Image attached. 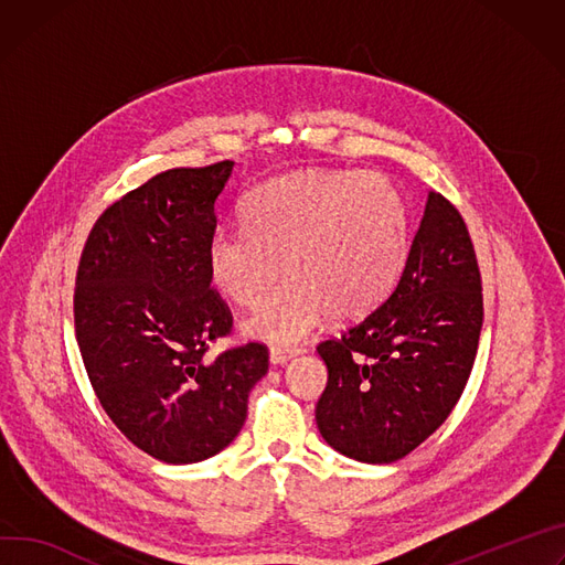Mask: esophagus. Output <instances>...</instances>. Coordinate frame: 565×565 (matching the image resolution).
Listing matches in <instances>:
<instances>
[{
  "label": "esophagus",
  "instance_id": "obj_1",
  "mask_svg": "<svg viewBox=\"0 0 565 565\" xmlns=\"http://www.w3.org/2000/svg\"><path fill=\"white\" fill-rule=\"evenodd\" d=\"M299 349H284V347H273L270 349V363L273 365H286L292 355H297Z\"/></svg>",
  "mask_w": 565,
  "mask_h": 565
}]
</instances>
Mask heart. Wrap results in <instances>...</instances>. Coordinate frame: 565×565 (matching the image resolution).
Returning <instances> with one entry per match:
<instances>
[{
    "instance_id": "b5f03b06",
    "label": "heart",
    "mask_w": 565,
    "mask_h": 565,
    "mask_svg": "<svg viewBox=\"0 0 565 565\" xmlns=\"http://www.w3.org/2000/svg\"><path fill=\"white\" fill-rule=\"evenodd\" d=\"M244 227H218L207 247L212 281L252 309L247 335L290 347L329 313L363 318L387 297L407 259V212L396 186L363 171L306 169L268 180L243 202Z\"/></svg>"
}]
</instances>
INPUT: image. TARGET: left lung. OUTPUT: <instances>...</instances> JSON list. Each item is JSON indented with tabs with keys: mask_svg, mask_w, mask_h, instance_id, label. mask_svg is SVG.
I'll list each match as a JSON object with an SVG mask.
<instances>
[{
	"mask_svg": "<svg viewBox=\"0 0 565 565\" xmlns=\"http://www.w3.org/2000/svg\"><path fill=\"white\" fill-rule=\"evenodd\" d=\"M482 318L467 223L430 191L394 290L340 338L318 344L329 381L316 422L327 444L390 465L426 441L465 392Z\"/></svg>",
	"mask_w": 565,
	"mask_h": 565,
	"instance_id": "1",
	"label": "left lung"
}]
</instances>
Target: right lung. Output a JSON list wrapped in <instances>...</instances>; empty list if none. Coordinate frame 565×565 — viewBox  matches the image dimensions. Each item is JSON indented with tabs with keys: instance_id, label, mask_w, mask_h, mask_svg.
<instances>
[{
	"instance_id": "right-lung-1",
	"label": "right lung",
	"mask_w": 565,
	"mask_h": 565,
	"mask_svg": "<svg viewBox=\"0 0 565 565\" xmlns=\"http://www.w3.org/2000/svg\"><path fill=\"white\" fill-rule=\"evenodd\" d=\"M234 162L171 169L98 216L81 254L74 324L83 365L113 424L167 465H193L234 441L268 347L207 358L232 331L212 288L207 247Z\"/></svg>"
}]
</instances>
